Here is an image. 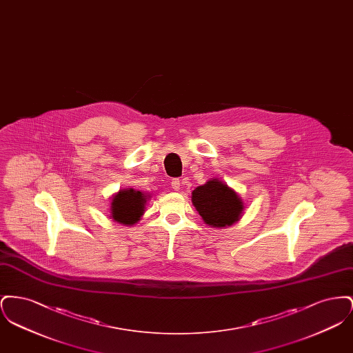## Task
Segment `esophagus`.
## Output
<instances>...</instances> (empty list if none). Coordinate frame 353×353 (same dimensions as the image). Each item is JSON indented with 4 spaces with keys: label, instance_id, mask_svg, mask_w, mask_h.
I'll return each instance as SVG.
<instances>
[{
    "label": "esophagus",
    "instance_id": "34e87169",
    "mask_svg": "<svg viewBox=\"0 0 353 353\" xmlns=\"http://www.w3.org/2000/svg\"><path fill=\"white\" fill-rule=\"evenodd\" d=\"M170 185H172V189H173V190H180L181 184H180V180H179V179H173Z\"/></svg>",
    "mask_w": 353,
    "mask_h": 353
}]
</instances>
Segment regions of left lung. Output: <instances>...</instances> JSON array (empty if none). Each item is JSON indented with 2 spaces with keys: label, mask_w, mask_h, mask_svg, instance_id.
<instances>
[{
  "label": "left lung",
  "mask_w": 353,
  "mask_h": 353,
  "mask_svg": "<svg viewBox=\"0 0 353 353\" xmlns=\"http://www.w3.org/2000/svg\"><path fill=\"white\" fill-rule=\"evenodd\" d=\"M192 203L210 228H226L243 216L245 202L229 185L219 179H210L192 192Z\"/></svg>",
  "instance_id": "1"
}]
</instances>
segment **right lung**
Wrapping results in <instances>:
<instances>
[{
    "instance_id": "add662e5",
    "label": "right lung",
    "mask_w": 353,
    "mask_h": 353,
    "mask_svg": "<svg viewBox=\"0 0 353 353\" xmlns=\"http://www.w3.org/2000/svg\"><path fill=\"white\" fill-rule=\"evenodd\" d=\"M150 199V193L136 190L134 188L120 189L118 193L112 194L108 217L121 225L132 226L143 217Z\"/></svg>"
}]
</instances>
